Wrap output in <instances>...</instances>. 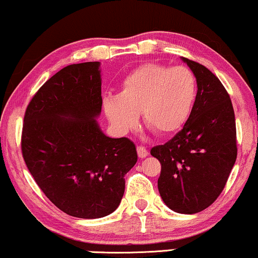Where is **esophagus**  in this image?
<instances>
[{
    "instance_id": "34e87169",
    "label": "esophagus",
    "mask_w": 258,
    "mask_h": 258,
    "mask_svg": "<svg viewBox=\"0 0 258 258\" xmlns=\"http://www.w3.org/2000/svg\"><path fill=\"white\" fill-rule=\"evenodd\" d=\"M137 154H138V157L142 159V158H146L147 155H148V151H147L143 146H138L137 147Z\"/></svg>"
}]
</instances>
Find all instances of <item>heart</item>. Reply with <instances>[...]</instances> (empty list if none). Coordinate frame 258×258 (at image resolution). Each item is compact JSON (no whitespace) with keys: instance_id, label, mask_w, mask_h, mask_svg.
Returning <instances> with one entry per match:
<instances>
[{"instance_id":"1","label":"heart","mask_w":258,"mask_h":258,"mask_svg":"<svg viewBox=\"0 0 258 258\" xmlns=\"http://www.w3.org/2000/svg\"><path fill=\"white\" fill-rule=\"evenodd\" d=\"M197 98V79L187 67L144 63L121 82L120 93L103 99L104 114L112 128L127 134L143 122L158 136L176 134L187 122Z\"/></svg>"}]
</instances>
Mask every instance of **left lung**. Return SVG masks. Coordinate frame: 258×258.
Segmentation results:
<instances>
[{
	"instance_id": "8db88e82",
	"label": "left lung",
	"mask_w": 258,
	"mask_h": 258,
	"mask_svg": "<svg viewBox=\"0 0 258 258\" xmlns=\"http://www.w3.org/2000/svg\"><path fill=\"white\" fill-rule=\"evenodd\" d=\"M197 79V98L182 130L153 147L161 164L158 189L174 212L203 211L222 194L236 160V124L230 97L207 67L182 57Z\"/></svg>"
}]
</instances>
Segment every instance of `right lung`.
<instances>
[{
  "mask_svg": "<svg viewBox=\"0 0 258 258\" xmlns=\"http://www.w3.org/2000/svg\"><path fill=\"white\" fill-rule=\"evenodd\" d=\"M100 62L70 64L36 92L25 110L22 153L28 170L69 216L95 219L120 205L135 143L104 135Z\"/></svg>",
  "mask_w": 258,
  "mask_h": 258,
  "instance_id": "obj_1",
  "label": "right lung"
}]
</instances>
